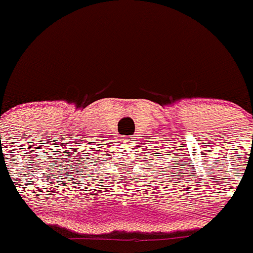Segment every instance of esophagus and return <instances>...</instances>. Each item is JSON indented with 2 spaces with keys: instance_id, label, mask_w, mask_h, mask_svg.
<instances>
[{
  "instance_id": "1",
  "label": "esophagus",
  "mask_w": 253,
  "mask_h": 253,
  "mask_svg": "<svg viewBox=\"0 0 253 253\" xmlns=\"http://www.w3.org/2000/svg\"><path fill=\"white\" fill-rule=\"evenodd\" d=\"M122 141H123V143H126V145L130 146L132 143V137L130 136H123L122 137Z\"/></svg>"
}]
</instances>
